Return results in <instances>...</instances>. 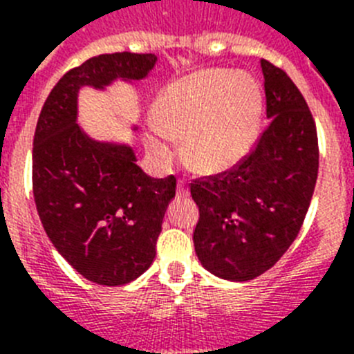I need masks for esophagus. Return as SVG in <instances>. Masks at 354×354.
Here are the masks:
<instances>
[{
    "mask_svg": "<svg viewBox=\"0 0 354 354\" xmlns=\"http://www.w3.org/2000/svg\"><path fill=\"white\" fill-rule=\"evenodd\" d=\"M177 193L179 195H187L189 193V187H187V184L184 180H179V184H177Z\"/></svg>",
    "mask_w": 354,
    "mask_h": 354,
    "instance_id": "esophagus-1",
    "label": "esophagus"
}]
</instances>
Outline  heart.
Instances as JSON below:
<instances>
[{
	"mask_svg": "<svg viewBox=\"0 0 354 354\" xmlns=\"http://www.w3.org/2000/svg\"><path fill=\"white\" fill-rule=\"evenodd\" d=\"M262 95L257 81L227 68H204L174 81L154 106L147 133L150 154L161 162L184 138L189 167L204 174L227 170L245 158L257 138Z\"/></svg>",
	"mask_w": 354,
	"mask_h": 354,
	"instance_id": "1",
	"label": "heart"
}]
</instances>
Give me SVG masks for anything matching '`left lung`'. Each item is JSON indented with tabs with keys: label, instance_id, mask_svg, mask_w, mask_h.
Instances as JSON below:
<instances>
[{
	"label": "left lung",
	"instance_id": "left-lung-1",
	"mask_svg": "<svg viewBox=\"0 0 354 354\" xmlns=\"http://www.w3.org/2000/svg\"><path fill=\"white\" fill-rule=\"evenodd\" d=\"M268 126L245 158L192 180L200 218V262L216 277L246 282L273 268L305 220L319 170L315 120L280 67L261 60Z\"/></svg>",
	"mask_w": 354,
	"mask_h": 354
}]
</instances>
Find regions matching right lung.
Masks as SVG:
<instances>
[{"label": "right lung", "mask_w": 354, "mask_h": 354, "mask_svg": "<svg viewBox=\"0 0 354 354\" xmlns=\"http://www.w3.org/2000/svg\"><path fill=\"white\" fill-rule=\"evenodd\" d=\"M154 64L147 53L93 56L65 72L37 122L31 183L40 221L62 257L99 286L149 270L177 179L149 177L131 149L90 140L76 124L77 90L142 80Z\"/></svg>", "instance_id": "add662e5"}]
</instances>
